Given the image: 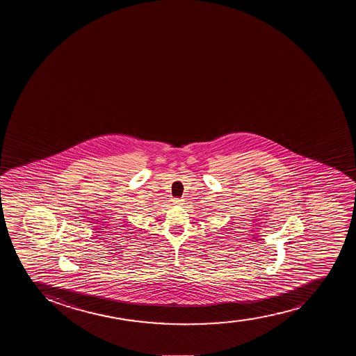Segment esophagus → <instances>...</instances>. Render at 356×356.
Masks as SVG:
<instances>
[{
	"label": "esophagus",
	"mask_w": 356,
	"mask_h": 356,
	"mask_svg": "<svg viewBox=\"0 0 356 356\" xmlns=\"http://www.w3.org/2000/svg\"><path fill=\"white\" fill-rule=\"evenodd\" d=\"M172 202H174V204L180 205L184 203V200H182V198H175Z\"/></svg>",
	"instance_id": "esophagus-1"
}]
</instances>
